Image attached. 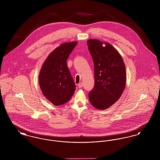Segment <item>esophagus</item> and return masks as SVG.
<instances>
[{
  "label": "esophagus",
  "mask_w": 160,
  "mask_h": 160,
  "mask_svg": "<svg viewBox=\"0 0 160 160\" xmlns=\"http://www.w3.org/2000/svg\"><path fill=\"white\" fill-rule=\"evenodd\" d=\"M83 83H82V82L79 83L78 84V86L79 88H82L83 87Z\"/></svg>",
  "instance_id": "1"
}]
</instances>
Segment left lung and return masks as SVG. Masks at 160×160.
<instances>
[{
	"mask_svg": "<svg viewBox=\"0 0 160 160\" xmlns=\"http://www.w3.org/2000/svg\"><path fill=\"white\" fill-rule=\"evenodd\" d=\"M88 46L93 61L95 75V86L89 93V99L96 108L105 110L120 98L125 89V65L121 54L110 43L90 39Z\"/></svg>",
	"mask_w": 160,
	"mask_h": 160,
	"instance_id": "left-lung-1",
	"label": "left lung"
}]
</instances>
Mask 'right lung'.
I'll return each mask as SVG.
<instances>
[{
    "mask_svg": "<svg viewBox=\"0 0 160 160\" xmlns=\"http://www.w3.org/2000/svg\"><path fill=\"white\" fill-rule=\"evenodd\" d=\"M77 43V41L63 43L56 48L48 56L39 71L41 90L54 106L67 102L76 90L67 60Z\"/></svg>",
    "mask_w": 160,
    "mask_h": 160,
    "instance_id": "1",
    "label": "right lung"
}]
</instances>
